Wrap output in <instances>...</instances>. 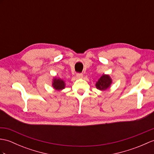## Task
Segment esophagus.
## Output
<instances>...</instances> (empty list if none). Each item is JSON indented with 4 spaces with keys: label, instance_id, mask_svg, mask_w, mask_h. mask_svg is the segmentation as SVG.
Wrapping results in <instances>:
<instances>
[{
    "label": "esophagus",
    "instance_id": "obj_1",
    "mask_svg": "<svg viewBox=\"0 0 154 154\" xmlns=\"http://www.w3.org/2000/svg\"><path fill=\"white\" fill-rule=\"evenodd\" d=\"M76 77H77V78H82L83 77V73H78L77 74V75H76Z\"/></svg>",
    "mask_w": 154,
    "mask_h": 154
}]
</instances>
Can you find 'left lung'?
<instances>
[{
	"label": "left lung",
	"instance_id": "obj_1",
	"mask_svg": "<svg viewBox=\"0 0 154 154\" xmlns=\"http://www.w3.org/2000/svg\"><path fill=\"white\" fill-rule=\"evenodd\" d=\"M112 79L108 75H103L99 79L98 82H96V87L98 90L105 91L107 88L109 87L110 85L112 84Z\"/></svg>",
	"mask_w": 154,
	"mask_h": 154
}]
</instances>
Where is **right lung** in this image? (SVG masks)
<instances>
[{"label": "right lung", "instance_id": "right-lung-1", "mask_svg": "<svg viewBox=\"0 0 154 154\" xmlns=\"http://www.w3.org/2000/svg\"><path fill=\"white\" fill-rule=\"evenodd\" d=\"M52 86L57 91L62 90V89L65 88V82L63 80L60 79L55 78L53 79Z\"/></svg>", "mask_w": 154, "mask_h": 154}]
</instances>
